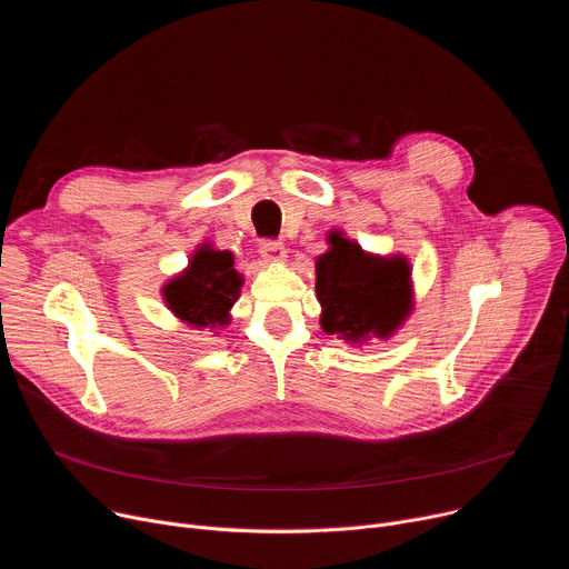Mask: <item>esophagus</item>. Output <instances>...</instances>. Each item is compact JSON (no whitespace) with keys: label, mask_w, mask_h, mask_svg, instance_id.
I'll return each mask as SVG.
<instances>
[{"label":"esophagus","mask_w":569,"mask_h":569,"mask_svg":"<svg viewBox=\"0 0 569 569\" xmlns=\"http://www.w3.org/2000/svg\"><path fill=\"white\" fill-rule=\"evenodd\" d=\"M261 257L266 263H272V266H279L286 261L288 252L283 248V242H277V240H268L261 246Z\"/></svg>","instance_id":"esophagus-1"}]
</instances>
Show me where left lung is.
<instances>
[{
    "label": "left lung",
    "mask_w": 569,
    "mask_h": 569,
    "mask_svg": "<svg viewBox=\"0 0 569 569\" xmlns=\"http://www.w3.org/2000/svg\"><path fill=\"white\" fill-rule=\"evenodd\" d=\"M327 240L329 252L315 263L321 329L349 345L391 338L415 306L410 261L369 254L338 229Z\"/></svg>",
    "instance_id": "8db88e82"
}]
</instances>
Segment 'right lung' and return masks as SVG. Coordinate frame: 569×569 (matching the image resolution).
Listing matches in <instances>:
<instances>
[{
	"label": "right lung",
	"instance_id": "right-lung-1",
	"mask_svg": "<svg viewBox=\"0 0 569 569\" xmlns=\"http://www.w3.org/2000/svg\"><path fill=\"white\" fill-rule=\"evenodd\" d=\"M240 286L242 274L233 270V254L202 242L187 270L161 288V295L169 310L189 327L216 331L229 323V310L240 297Z\"/></svg>",
	"mask_w": 569,
	"mask_h": 569
}]
</instances>
